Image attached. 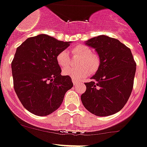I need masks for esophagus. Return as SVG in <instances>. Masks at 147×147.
<instances>
[{
	"mask_svg": "<svg viewBox=\"0 0 147 147\" xmlns=\"http://www.w3.org/2000/svg\"><path fill=\"white\" fill-rule=\"evenodd\" d=\"M72 82H73L74 85H76L77 83H78V81L75 80H72Z\"/></svg>",
	"mask_w": 147,
	"mask_h": 147,
	"instance_id": "34e87169",
	"label": "esophagus"
}]
</instances>
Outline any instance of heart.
<instances>
[{"label":"heart","instance_id":"obj_1","mask_svg":"<svg viewBox=\"0 0 147 147\" xmlns=\"http://www.w3.org/2000/svg\"><path fill=\"white\" fill-rule=\"evenodd\" d=\"M72 54L80 57L79 62V68H73L68 67L62 69V74L65 76L69 77L72 80H79L85 78L90 73H94L98 70L100 66L99 57L95 54L92 53V50L89 47L85 45H78L71 49ZM56 61L61 67H65L69 65V53L63 50L57 54Z\"/></svg>","mask_w":147,"mask_h":147}]
</instances>
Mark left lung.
<instances>
[{
  "label": "left lung",
  "instance_id": "8db88e82",
  "mask_svg": "<svg viewBox=\"0 0 147 147\" xmlns=\"http://www.w3.org/2000/svg\"><path fill=\"white\" fill-rule=\"evenodd\" d=\"M100 59L96 73L86 82L81 95L85 108L98 116L120 111L127 102L134 86L136 64L131 49L118 39L100 35L86 41Z\"/></svg>",
  "mask_w": 147,
  "mask_h": 147
}]
</instances>
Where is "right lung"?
I'll list each match as a JSON object with an SVG mask.
<instances>
[{
  "instance_id": "obj_1",
  "label": "right lung",
  "mask_w": 147,
  "mask_h": 147,
  "mask_svg": "<svg viewBox=\"0 0 147 147\" xmlns=\"http://www.w3.org/2000/svg\"><path fill=\"white\" fill-rule=\"evenodd\" d=\"M70 42L39 34L28 38L16 49L11 62L15 92L24 108L36 116L51 114L73 86L71 78L61 75L56 61Z\"/></svg>"
}]
</instances>
